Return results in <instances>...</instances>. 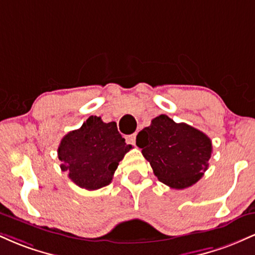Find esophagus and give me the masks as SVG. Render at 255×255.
Masks as SVG:
<instances>
[{"label":"esophagus","mask_w":255,"mask_h":255,"mask_svg":"<svg viewBox=\"0 0 255 255\" xmlns=\"http://www.w3.org/2000/svg\"><path fill=\"white\" fill-rule=\"evenodd\" d=\"M135 139H136V133L130 134V135H128L127 137H126V140H127L128 144H131V145L135 144Z\"/></svg>","instance_id":"1"}]
</instances>
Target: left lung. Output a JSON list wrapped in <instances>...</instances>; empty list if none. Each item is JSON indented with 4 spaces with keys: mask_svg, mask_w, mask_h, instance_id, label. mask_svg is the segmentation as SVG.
<instances>
[{
    "mask_svg": "<svg viewBox=\"0 0 255 255\" xmlns=\"http://www.w3.org/2000/svg\"><path fill=\"white\" fill-rule=\"evenodd\" d=\"M136 146L158 180L175 189L203 177L212 153L211 139L197 128L159 115L136 135Z\"/></svg>",
    "mask_w": 255,
    "mask_h": 255,
    "instance_id": "left-lung-1",
    "label": "left lung"
}]
</instances>
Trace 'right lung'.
Here are the masks:
<instances>
[{
	"label": "right lung",
	"instance_id": "add662e5",
	"mask_svg": "<svg viewBox=\"0 0 255 255\" xmlns=\"http://www.w3.org/2000/svg\"><path fill=\"white\" fill-rule=\"evenodd\" d=\"M131 148L119 133L116 122L105 124L90 116L79 129L61 140L57 154L61 170L77 186L96 191L111 182L120 160Z\"/></svg>",
	"mask_w": 255,
	"mask_h": 255
}]
</instances>
